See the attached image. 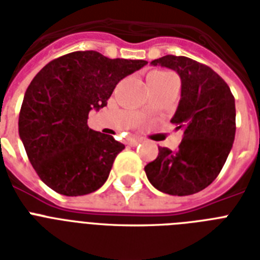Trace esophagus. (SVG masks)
<instances>
[{
  "label": "esophagus",
  "mask_w": 260,
  "mask_h": 260,
  "mask_svg": "<svg viewBox=\"0 0 260 260\" xmlns=\"http://www.w3.org/2000/svg\"><path fill=\"white\" fill-rule=\"evenodd\" d=\"M139 143H142V139L136 138V136H134V138L126 139V144H128V146H131V147L138 146Z\"/></svg>",
  "instance_id": "1"
}]
</instances>
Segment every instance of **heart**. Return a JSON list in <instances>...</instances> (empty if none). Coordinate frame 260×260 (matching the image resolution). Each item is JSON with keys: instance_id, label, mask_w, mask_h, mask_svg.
<instances>
[{"instance_id": "b5f03b06", "label": "heart", "mask_w": 260, "mask_h": 260, "mask_svg": "<svg viewBox=\"0 0 260 260\" xmlns=\"http://www.w3.org/2000/svg\"><path fill=\"white\" fill-rule=\"evenodd\" d=\"M169 73H166V71H155V73H152L151 75H156V77H162V75H167Z\"/></svg>"}]
</instances>
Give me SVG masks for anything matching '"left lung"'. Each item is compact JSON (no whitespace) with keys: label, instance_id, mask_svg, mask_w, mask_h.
I'll return each mask as SVG.
<instances>
[{"label":"left lung","instance_id":"8db88e82","mask_svg":"<svg viewBox=\"0 0 260 260\" xmlns=\"http://www.w3.org/2000/svg\"><path fill=\"white\" fill-rule=\"evenodd\" d=\"M177 71L181 100L171 122L183 131L177 151L159 147L148 163L147 178L155 189L171 196L198 193L217 178L236 132L235 98L225 81L210 67L186 56L166 55L151 62Z\"/></svg>","mask_w":260,"mask_h":260}]
</instances>
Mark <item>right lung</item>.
I'll return each instance as SVG.
<instances>
[{
  "label": "right lung",
  "mask_w": 260,
  "mask_h": 260,
  "mask_svg": "<svg viewBox=\"0 0 260 260\" xmlns=\"http://www.w3.org/2000/svg\"><path fill=\"white\" fill-rule=\"evenodd\" d=\"M146 60L75 51L51 60L26 89L18 134L35 171L56 193L75 197L100 189L125 147L90 129L89 112L106 106L114 87Z\"/></svg>",
  "instance_id": "obj_1"
}]
</instances>
